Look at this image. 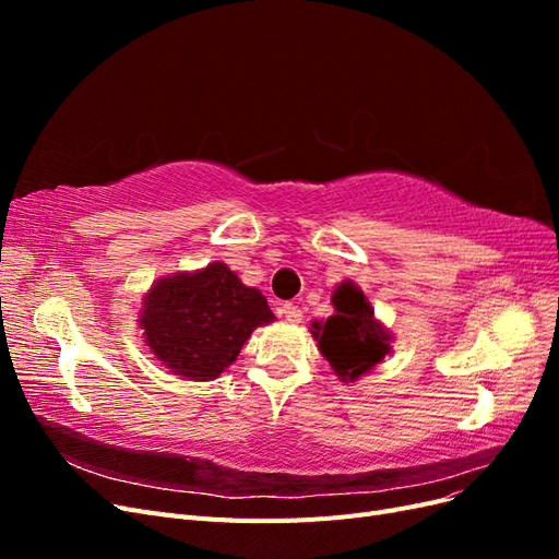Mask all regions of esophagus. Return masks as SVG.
<instances>
[{"label":"esophagus","instance_id":"1","mask_svg":"<svg viewBox=\"0 0 559 559\" xmlns=\"http://www.w3.org/2000/svg\"><path fill=\"white\" fill-rule=\"evenodd\" d=\"M280 312H282V317H284L286 321H292V324H300L302 310H300L298 306H294V302H284V306L280 308Z\"/></svg>","mask_w":559,"mask_h":559}]
</instances>
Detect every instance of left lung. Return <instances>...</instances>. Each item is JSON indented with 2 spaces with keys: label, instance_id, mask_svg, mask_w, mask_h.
<instances>
[{
  "label": "left lung",
  "instance_id": "1",
  "mask_svg": "<svg viewBox=\"0 0 559 559\" xmlns=\"http://www.w3.org/2000/svg\"><path fill=\"white\" fill-rule=\"evenodd\" d=\"M331 300L335 314L314 321L312 335L335 376L354 382L384 359L392 333L376 319L368 298L352 282L337 286Z\"/></svg>",
  "mask_w": 559,
  "mask_h": 559
}]
</instances>
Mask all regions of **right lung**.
I'll return each mask as SVG.
<instances>
[{"instance_id": "right-lung-1", "label": "right lung", "mask_w": 559, "mask_h": 559, "mask_svg": "<svg viewBox=\"0 0 559 559\" xmlns=\"http://www.w3.org/2000/svg\"><path fill=\"white\" fill-rule=\"evenodd\" d=\"M142 300L138 321L151 352L173 376L198 382L222 376L251 331L275 319L265 296L222 261L167 275Z\"/></svg>"}]
</instances>
